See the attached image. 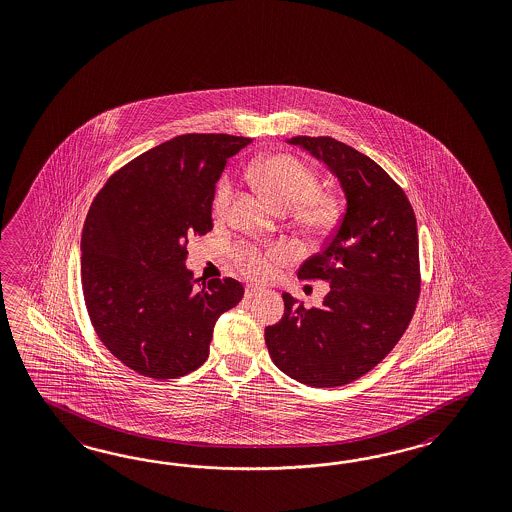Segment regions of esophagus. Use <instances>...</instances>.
<instances>
[{"label":"esophagus","mask_w":512,"mask_h":512,"mask_svg":"<svg viewBox=\"0 0 512 512\" xmlns=\"http://www.w3.org/2000/svg\"><path fill=\"white\" fill-rule=\"evenodd\" d=\"M260 293H262V289H260V287L247 286V289H245V298L258 297Z\"/></svg>","instance_id":"34e87169"}]
</instances>
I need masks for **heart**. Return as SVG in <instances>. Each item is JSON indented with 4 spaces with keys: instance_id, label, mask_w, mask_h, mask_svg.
Returning a JSON list of instances; mask_svg holds the SVG:
<instances>
[{
    "instance_id": "b5f03b06",
    "label": "heart",
    "mask_w": 512,
    "mask_h": 512,
    "mask_svg": "<svg viewBox=\"0 0 512 512\" xmlns=\"http://www.w3.org/2000/svg\"><path fill=\"white\" fill-rule=\"evenodd\" d=\"M252 177L258 188L273 201L282 212L297 210L298 221L309 232L322 234L335 223L339 204L330 193L317 191V175L304 166L295 156L274 155L262 160L252 169ZM234 195L232 180L225 177L217 184L214 208L217 214H225ZM291 250L286 245L254 247L239 245L234 252V262L239 269L254 280H262L273 273V263L289 258Z\"/></svg>"
}]
</instances>
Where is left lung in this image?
<instances>
[{
	"mask_svg": "<svg viewBox=\"0 0 512 512\" xmlns=\"http://www.w3.org/2000/svg\"><path fill=\"white\" fill-rule=\"evenodd\" d=\"M317 158L345 193L324 249L298 269L326 280L319 308L284 293V317L265 328L274 365L309 387H339L374 369L404 335L420 293L416 217L404 190L369 156L330 136L286 140Z\"/></svg>",
	"mask_w": 512,
	"mask_h": 512,
	"instance_id": "8db88e82",
	"label": "left lung"
}]
</instances>
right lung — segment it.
I'll return each instance as SVG.
<instances>
[{
    "label": "right lung",
    "instance_id": "obj_1",
    "mask_svg": "<svg viewBox=\"0 0 512 512\" xmlns=\"http://www.w3.org/2000/svg\"><path fill=\"white\" fill-rule=\"evenodd\" d=\"M250 142L182 134L160 143L116 171L88 210L86 309L110 354L142 376L171 380L199 369L215 322L243 298L234 278H193L186 245L212 230L215 182Z\"/></svg>",
    "mask_w": 512,
    "mask_h": 512
}]
</instances>
